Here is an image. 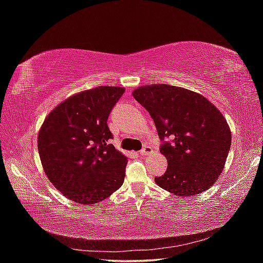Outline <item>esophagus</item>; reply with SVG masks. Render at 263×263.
Returning <instances> with one entry per match:
<instances>
[{"label": "esophagus", "instance_id": "34e87169", "mask_svg": "<svg viewBox=\"0 0 263 263\" xmlns=\"http://www.w3.org/2000/svg\"><path fill=\"white\" fill-rule=\"evenodd\" d=\"M153 148H151V147H144V148H142L140 151H139V155L140 156H149V155H151V154H153Z\"/></svg>", "mask_w": 263, "mask_h": 263}]
</instances>
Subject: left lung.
Masks as SVG:
<instances>
[{"instance_id":"8db88e82","label":"left lung","mask_w":263,"mask_h":263,"mask_svg":"<svg viewBox=\"0 0 263 263\" xmlns=\"http://www.w3.org/2000/svg\"><path fill=\"white\" fill-rule=\"evenodd\" d=\"M133 97L154 119L162 140L160 153L168 160L163 176L155 178L157 184L178 196L210 189L224 169L232 144L222 114L201 94L179 86L144 85Z\"/></svg>"}]
</instances>
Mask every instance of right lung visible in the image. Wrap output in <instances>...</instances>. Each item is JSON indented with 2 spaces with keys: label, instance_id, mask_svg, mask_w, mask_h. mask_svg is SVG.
<instances>
[{
  "label": "right lung",
  "instance_id": "1",
  "mask_svg": "<svg viewBox=\"0 0 263 263\" xmlns=\"http://www.w3.org/2000/svg\"><path fill=\"white\" fill-rule=\"evenodd\" d=\"M124 87L98 86L54 107L38 134L46 176L69 200L94 204L123 185L127 157L109 144L110 110Z\"/></svg>",
  "mask_w": 263,
  "mask_h": 263
}]
</instances>
